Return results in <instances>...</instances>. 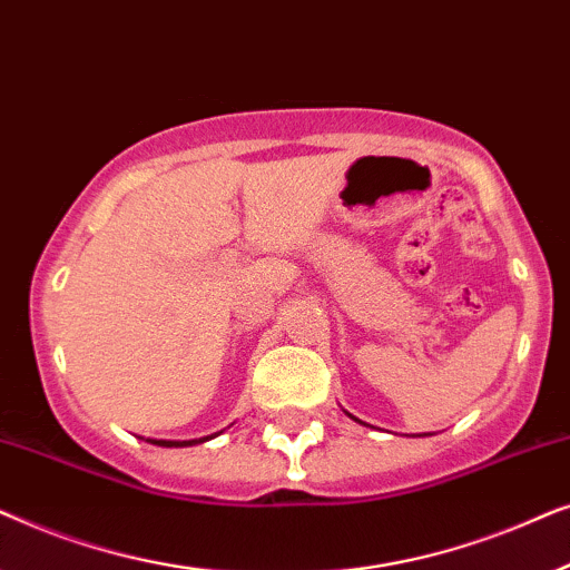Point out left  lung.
Masks as SVG:
<instances>
[{
    "label": "left lung",
    "instance_id": "left-lung-1",
    "mask_svg": "<svg viewBox=\"0 0 570 570\" xmlns=\"http://www.w3.org/2000/svg\"><path fill=\"white\" fill-rule=\"evenodd\" d=\"M350 417H353V415H350ZM353 420H357V417H353ZM357 423H361V420H357Z\"/></svg>",
    "mask_w": 570,
    "mask_h": 570
}]
</instances>
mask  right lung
Instances as JSON below:
<instances>
[{
    "label": "right lung",
    "instance_id": "right-lung-1",
    "mask_svg": "<svg viewBox=\"0 0 570 570\" xmlns=\"http://www.w3.org/2000/svg\"><path fill=\"white\" fill-rule=\"evenodd\" d=\"M213 439V435H207V439H194V441H158V439H150V443H155V446H166V449H170V446H194V443H202V441H209Z\"/></svg>",
    "mask_w": 570,
    "mask_h": 570
}]
</instances>
